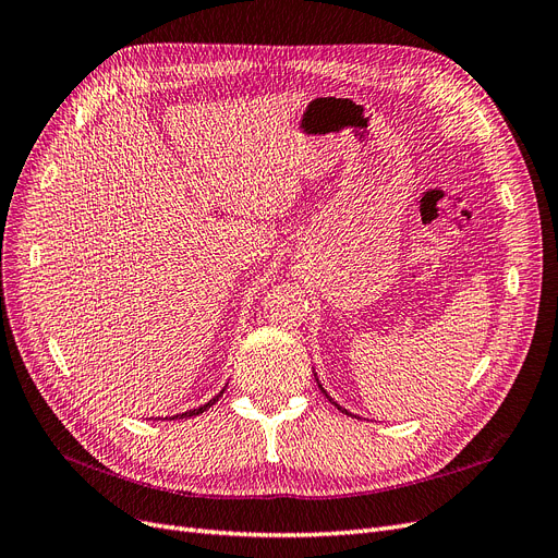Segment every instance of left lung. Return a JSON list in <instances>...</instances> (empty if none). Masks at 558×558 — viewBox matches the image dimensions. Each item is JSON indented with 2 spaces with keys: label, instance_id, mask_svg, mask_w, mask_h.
Returning a JSON list of instances; mask_svg holds the SVG:
<instances>
[{
  "label": "left lung",
  "instance_id": "left-lung-1",
  "mask_svg": "<svg viewBox=\"0 0 558 558\" xmlns=\"http://www.w3.org/2000/svg\"><path fill=\"white\" fill-rule=\"evenodd\" d=\"M317 384H319V381H317ZM319 388H322V384H319ZM322 393L326 396V390H324V388H322ZM326 398H328V396H326ZM328 400H331V398H328ZM331 402H333V400H331ZM333 404H336V402H333ZM336 407H338V409H342L340 404H336ZM342 411H344V414H347V416H352V414H349V411H347V409H342Z\"/></svg>",
  "mask_w": 558,
  "mask_h": 558
}]
</instances>
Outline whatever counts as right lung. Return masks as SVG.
Instances as JSON below:
<instances>
[{
	"mask_svg": "<svg viewBox=\"0 0 558 558\" xmlns=\"http://www.w3.org/2000/svg\"><path fill=\"white\" fill-rule=\"evenodd\" d=\"M222 396V390H220V393L214 398V400H209V402H206V404H202L199 409H193V411H185V414H181V418H191V416H197V414H202V411H206V409H209V407H214L216 402H218V398ZM177 418V416H174Z\"/></svg>",
	"mask_w": 558,
	"mask_h": 558,
	"instance_id": "1",
	"label": "right lung"
}]
</instances>
